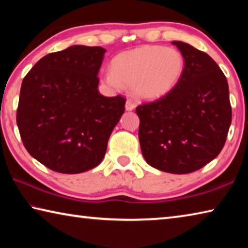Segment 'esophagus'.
Wrapping results in <instances>:
<instances>
[{
	"label": "esophagus",
	"mask_w": 248,
	"mask_h": 248,
	"mask_svg": "<svg viewBox=\"0 0 248 248\" xmlns=\"http://www.w3.org/2000/svg\"><path fill=\"white\" fill-rule=\"evenodd\" d=\"M136 108V105H134L131 100L130 99H128L127 102H125V110L127 111H131V110H133V109Z\"/></svg>",
	"instance_id": "obj_1"
}]
</instances>
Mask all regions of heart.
Here are the masks:
<instances>
[{
	"label": "heart",
	"instance_id": "1",
	"mask_svg": "<svg viewBox=\"0 0 248 248\" xmlns=\"http://www.w3.org/2000/svg\"><path fill=\"white\" fill-rule=\"evenodd\" d=\"M184 72L185 58L179 50L142 46L112 59L110 72L104 74L102 81L117 91L131 86L134 97L154 102L170 94Z\"/></svg>",
	"mask_w": 248,
	"mask_h": 248
}]
</instances>
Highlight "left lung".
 Masks as SVG:
<instances>
[{
  "mask_svg": "<svg viewBox=\"0 0 248 248\" xmlns=\"http://www.w3.org/2000/svg\"><path fill=\"white\" fill-rule=\"evenodd\" d=\"M185 58V72L166 97L137 107L142 154L154 169L171 174L200 170L223 149L232 121L225 75L205 52L171 43Z\"/></svg>",
  "mask_w": 248,
  "mask_h": 248,
  "instance_id": "obj_1",
  "label": "left lung"
}]
</instances>
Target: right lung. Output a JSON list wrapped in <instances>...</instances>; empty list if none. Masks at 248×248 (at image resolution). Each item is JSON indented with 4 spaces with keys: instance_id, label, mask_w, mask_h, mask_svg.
Masks as SVG:
<instances>
[{
    "instance_id": "1",
    "label": "right lung",
    "mask_w": 248,
    "mask_h": 248,
    "mask_svg": "<svg viewBox=\"0 0 248 248\" xmlns=\"http://www.w3.org/2000/svg\"><path fill=\"white\" fill-rule=\"evenodd\" d=\"M105 52L71 46L41 58L23 79L16 116L20 138L33 158L58 173L97 166L124 112V97H105L97 90Z\"/></svg>"
}]
</instances>
